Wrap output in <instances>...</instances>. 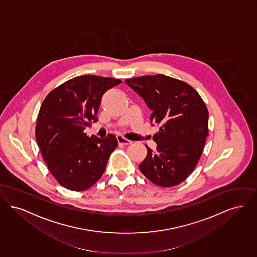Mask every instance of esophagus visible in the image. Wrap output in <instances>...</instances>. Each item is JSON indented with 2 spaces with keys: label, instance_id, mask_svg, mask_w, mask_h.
I'll return each instance as SVG.
<instances>
[{
  "label": "esophagus",
  "instance_id": "obj_1",
  "mask_svg": "<svg viewBox=\"0 0 257 257\" xmlns=\"http://www.w3.org/2000/svg\"><path fill=\"white\" fill-rule=\"evenodd\" d=\"M117 139H118V142H119L120 144H122V145H130V144L132 143L131 140L126 139L125 137H123V135H118V136H117Z\"/></svg>",
  "mask_w": 257,
  "mask_h": 257
}]
</instances>
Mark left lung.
<instances>
[{"mask_svg":"<svg viewBox=\"0 0 257 257\" xmlns=\"http://www.w3.org/2000/svg\"><path fill=\"white\" fill-rule=\"evenodd\" d=\"M125 83L152 111L151 124L159 126L153 136L157 149L146 146L139 170L158 186L178 185L196 167L208 136L205 103L189 84L164 75L128 78Z\"/></svg>","mask_w":257,"mask_h":257,"instance_id":"left-lung-1","label":"left lung"}]
</instances>
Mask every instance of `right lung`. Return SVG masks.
Listing matches in <instances>:
<instances>
[{
	"instance_id": "right-lung-1",
	"label": "right lung",
	"mask_w": 257,
	"mask_h": 257,
	"mask_svg": "<svg viewBox=\"0 0 257 257\" xmlns=\"http://www.w3.org/2000/svg\"><path fill=\"white\" fill-rule=\"evenodd\" d=\"M120 83L116 78L76 77L53 90L42 102L36 141L49 171L65 188L88 189L102 176L118 140L113 134L89 137L83 130L98 121L103 94Z\"/></svg>"
}]
</instances>
